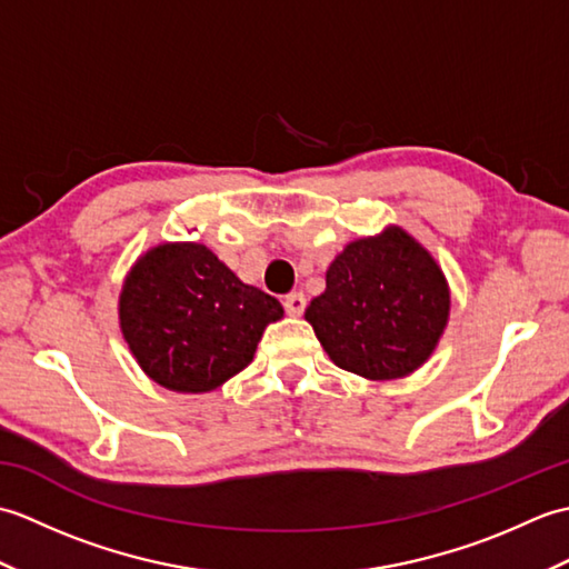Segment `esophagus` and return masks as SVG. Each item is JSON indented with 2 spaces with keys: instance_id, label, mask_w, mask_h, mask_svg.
<instances>
[{
  "instance_id": "obj_1",
  "label": "esophagus",
  "mask_w": 569,
  "mask_h": 569,
  "mask_svg": "<svg viewBox=\"0 0 569 569\" xmlns=\"http://www.w3.org/2000/svg\"><path fill=\"white\" fill-rule=\"evenodd\" d=\"M283 308H286V312L288 316H303V310H306V296L303 293H288L286 298H283Z\"/></svg>"
}]
</instances>
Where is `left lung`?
<instances>
[{
    "instance_id": "left-lung-1",
    "label": "left lung",
    "mask_w": 569,
    "mask_h": 569,
    "mask_svg": "<svg viewBox=\"0 0 569 569\" xmlns=\"http://www.w3.org/2000/svg\"><path fill=\"white\" fill-rule=\"evenodd\" d=\"M306 320L337 367L401 379L426 361L447 325L450 293L430 253L403 229L347 244Z\"/></svg>"
}]
</instances>
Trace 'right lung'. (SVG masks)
Instances as JSON below:
<instances>
[{
	"label": "right lung",
	"instance_id": "right-lung-1",
	"mask_svg": "<svg viewBox=\"0 0 569 569\" xmlns=\"http://www.w3.org/2000/svg\"><path fill=\"white\" fill-rule=\"evenodd\" d=\"M283 318L269 293L241 283L204 244H161L137 261L119 298L124 340L149 377L204 393L244 369Z\"/></svg>",
	"mask_w": 569,
	"mask_h": 569
}]
</instances>
